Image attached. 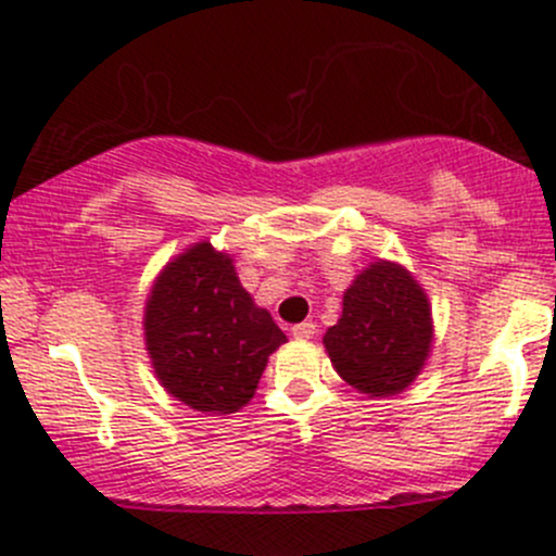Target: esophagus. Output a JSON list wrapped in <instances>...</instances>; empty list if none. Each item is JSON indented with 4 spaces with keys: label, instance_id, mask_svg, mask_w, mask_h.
<instances>
[{
    "label": "esophagus",
    "instance_id": "1",
    "mask_svg": "<svg viewBox=\"0 0 556 556\" xmlns=\"http://www.w3.org/2000/svg\"><path fill=\"white\" fill-rule=\"evenodd\" d=\"M290 332H292V338H295V340H311L316 334V325H314V321H301V325L292 327Z\"/></svg>",
    "mask_w": 556,
    "mask_h": 556
}]
</instances>
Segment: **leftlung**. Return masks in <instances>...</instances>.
<instances>
[{"mask_svg":"<svg viewBox=\"0 0 556 556\" xmlns=\"http://www.w3.org/2000/svg\"><path fill=\"white\" fill-rule=\"evenodd\" d=\"M432 345L427 292L401 264L375 261L343 295V314L325 334L329 362L348 386L388 399L417 380Z\"/></svg>","mask_w":556,"mask_h":556,"instance_id":"1","label":"left lung"}]
</instances>
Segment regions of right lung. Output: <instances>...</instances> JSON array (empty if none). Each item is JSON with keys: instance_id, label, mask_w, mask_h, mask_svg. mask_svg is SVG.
<instances>
[{"instance_id": "obj_1", "label": "right lung", "mask_w": 556, "mask_h": 556, "mask_svg": "<svg viewBox=\"0 0 556 556\" xmlns=\"http://www.w3.org/2000/svg\"><path fill=\"white\" fill-rule=\"evenodd\" d=\"M288 343L240 285L229 253L194 242L157 274L144 306V345L161 386L203 414H231Z\"/></svg>"}]
</instances>
